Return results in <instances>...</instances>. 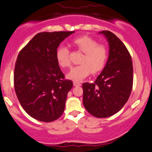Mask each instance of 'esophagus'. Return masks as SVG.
Instances as JSON below:
<instances>
[{"instance_id":"34e87169","label":"esophagus","mask_w":152,"mask_h":152,"mask_svg":"<svg viewBox=\"0 0 152 152\" xmlns=\"http://www.w3.org/2000/svg\"><path fill=\"white\" fill-rule=\"evenodd\" d=\"M81 85V83L80 82H77V81H74V86H80Z\"/></svg>"}]
</instances>
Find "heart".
I'll list each match as a JSON object with an SVG mask.
<instances>
[{
	"mask_svg": "<svg viewBox=\"0 0 152 152\" xmlns=\"http://www.w3.org/2000/svg\"><path fill=\"white\" fill-rule=\"evenodd\" d=\"M73 45L80 51L84 53L80 61V65L75 66L67 74V78L75 81H80L88 76L91 71L96 74L104 69L108 58V49L105 45L99 44L94 38L82 36L73 40ZM57 61L61 67L70 68V50L61 46L56 50Z\"/></svg>",
	"mask_w": 152,
	"mask_h": 152,
	"instance_id": "heart-1",
	"label": "heart"
}]
</instances>
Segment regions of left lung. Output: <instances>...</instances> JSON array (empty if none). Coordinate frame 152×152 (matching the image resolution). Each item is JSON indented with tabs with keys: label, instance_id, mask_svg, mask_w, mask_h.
Returning a JSON list of instances; mask_svg holds the SVG:
<instances>
[{
	"label": "left lung",
	"instance_id": "obj_1",
	"mask_svg": "<svg viewBox=\"0 0 152 152\" xmlns=\"http://www.w3.org/2000/svg\"><path fill=\"white\" fill-rule=\"evenodd\" d=\"M106 36L109 55L105 67L94 83H83V104L88 112L106 118L119 111L128 101L133 86V64L126 47L109 31Z\"/></svg>",
	"mask_w": 152,
	"mask_h": 152
}]
</instances>
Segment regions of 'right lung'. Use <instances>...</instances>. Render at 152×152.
<instances>
[{
	"label": "right lung",
	"instance_id": "right-lung-1",
	"mask_svg": "<svg viewBox=\"0 0 152 152\" xmlns=\"http://www.w3.org/2000/svg\"><path fill=\"white\" fill-rule=\"evenodd\" d=\"M74 33H39L19 52L13 74L15 91L23 109L35 119L53 121L64 111L73 82L65 79L56 54L60 43Z\"/></svg>",
	"mask_w": 152,
	"mask_h": 152
}]
</instances>
